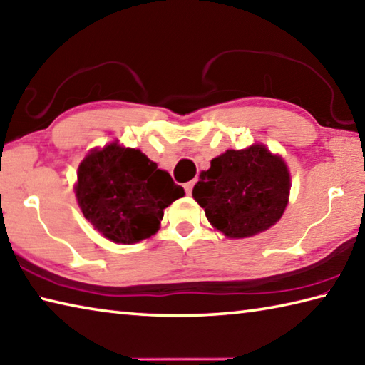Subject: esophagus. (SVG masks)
I'll return each mask as SVG.
<instances>
[{
	"label": "esophagus",
	"mask_w": 365,
	"mask_h": 365,
	"mask_svg": "<svg viewBox=\"0 0 365 365\" xmlns=\"http://www.w3.org/2000/svg\"><path fill=\"white\" fill-rule=\"evenodd\" d=\"M196 180H191L188 183H185V191H187V195H191V191H193V187H195Z\"/></svg>",
	"instance_id": "obj_1"
}]
</instances>
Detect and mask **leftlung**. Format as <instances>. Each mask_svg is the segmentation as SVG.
<instances>
[{
  "label": "left lung",
  "instance_id": "left-lung-1",
  "mask_svg": "<svg viewBox=\"0 0 365 365\" xmlns=\"http://www.w3.org/2000/svg\"><path fill=\"white\" fill-rule=\"evenodd\" d=\"M290 174L281 156L262 143L228 150L210 161L195 185L193 197L212 227L227 237L255 236L282 217Z\"/></svg>",
  "mask_w": 365,
  "mask_h": 365
}]
</instances>
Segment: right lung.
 Here are the masks:
<instances>
[{"label":"right lung","mask_w":365,"mask_h":365,"mask_svg":"<svg viewBox=\"0 0 365 365\" xmlns=\"http://www.w3.org/2000/svg\"><path fill=\"white\" fill-rule=\"evenodd\" d=\"M75 193L98 233L116 244H135L160 230L164 209L185 191L140 150L113 142L81 161Z\"/></svg>","instance_id":"1"}]
</instances>
